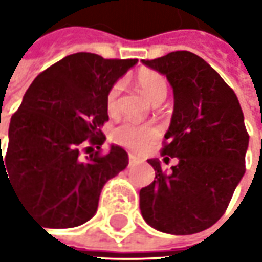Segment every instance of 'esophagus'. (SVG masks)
<instances>
[{"label":"esophagus","instance_id":"obj_1","mask_svg":"<svg viewBox=\"0 0 262 262\" xmlns=\"http://www.w3.org/2000/svg\"><path fill=\"white\" fill-rule=\"evenodd\" d=\"M128 160H129V165H134V163H138V162H140V157L136 156V155H133V153H129V155H128Z\"/></svg>","mask_w":262,"mask_h":262}]
</instances>
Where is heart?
Listing matches in <instances>:
<instances>
[{"instance_id":"1","label":"heart","mask_w":262,"mask_h":262,"mask_svg":"<svg viewBox=\"0 0 262 262\" xmlns=\"http://www.w3.org/2000/svg\"><path fill=\"white\" fill-rule=\"evenodd\" d=\"M137 84L147 99L151 100L153 103L163 102L167 95V83L165 77L153 70H141L137 74ZM119 92H121V84L116 83L111 87L107 93L106 106L109 114H115L118 109ZM157 137H159V129L156 126L148 124H134V122H124L116 126L111 134L114 143L133 151L146 150L147 147L151 146L156 141Z\"/></svg>"}]
</instances>
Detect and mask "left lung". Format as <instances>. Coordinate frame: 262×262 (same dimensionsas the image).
I'll list each match as a JSON object with an SVG mask.
<instances>
[{
    "mask_svg": "<svg viewBox=\"0 0 262 262\" xmlns=\"http://www.w3.org/2000/svg\"><path fill=\"white\" fill-rule=\"evenodd\" d=\"M143 64L166 76L173 89V114L162 156L176 163L163 170L147 162L155 181L140 191L143 219L156 230L192 235L225 214L245 173L249 136L235 92L216 70L188 51H176Z\"/></svg>",
    "mask_w": 262,
    "mask_h": 262,
    "instance_id": "obj_1",
    "label": "left lung"
}]
</instances>
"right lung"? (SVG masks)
<instances>
[{
	"label": "right lung",
	"mask_w": 262,
	"mask_h": 262,
	"mask_svg": "<svg viewBox=\"0 0 262 262\" xmlns=\"http://www.w3.org/2000/svg\"><path fill=\"white\" fill-rule=\"evenodd\" d=\"M137 61L90 52L66 56L36 77L11 116L0 182L4 173L17 198L46 227L90 220L103 185L128 165L122 147L112 144L102 155V126L109 119L111 87Z\"/></svg>",
	"instance_id": "right-lung-1"
}]
</instances>
